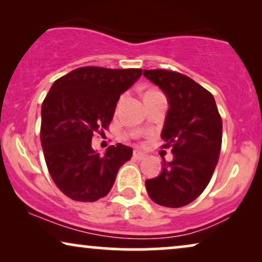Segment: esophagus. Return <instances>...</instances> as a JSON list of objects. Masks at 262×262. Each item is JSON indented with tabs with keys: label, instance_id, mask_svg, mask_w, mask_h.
Returning a JSON list of instances; mask_svg holds the SVG:
<instances>
[{
	"label": "esophagus",
	"instance_id": "esophagus-1",
	"mask_svg": "<svg viewBox=\"0 0 262 262\" xmlns=\"http://www.w3.org/2000/svg\"><path fill=\"white\" fill-rule=\"evenodd\" d=\"M146 157V154H144L141 150H135L134 151V159L136 160H144Z\"/></svg>",
	"mask_w": 262,
	"mask_h": 262
}]
</instances>
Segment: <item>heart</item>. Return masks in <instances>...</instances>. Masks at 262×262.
Returning <instances> with one entry per match:
<instances>
[{"label": "heart", "mask_w": 262, "mask_h": 262, "mask_svg": "<svg viewBox=\"0 0 262 262\" xmlns=\"http://www.w3.org/2000/svg\"><path fill=\"white\" fill-rule=\"evenodd\" d=\"M151 92H156V91H148L146 93H151ZM146 93H145V94H146Z\"/></svg>", "instance_id": "1"}]
</instances>
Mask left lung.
Listing matches in <instances>:
<instances>
[{
    "mask_svg": "<svg viewBox=\"0 0 262 262\" xmlns=\"http://www.w3.org/2000/svg\"><path fill=\"white\" fill-rule=\"evenodd\" d=\"M169 102L161 138L174 159L159 177L145 181L152 202L182 207L202 194L212 178L222 146V118L213 95L191 77L173 70H144Z\"/></svg>",
    "mask_w": 262,
    "mask_h": 262,
    "instance_id": "1",
    "label": "left lung"
}]
</instances>
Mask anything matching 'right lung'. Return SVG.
I'll return each mask as SVG.
<instances>
[{
    "label": "right lung",
    "instance_id": "obj_1",
    "mask_svg": "<svg viewBox=\"0 0 262 262\" xmlns=\"http://www.w3.org/2000/svg\"><path fill=\"white\" fill-rule=\"evenodd\" d=\"M142 69L82 67L53 82L41 105L40 142L57 187L76 202L108 194L119 168L131 159L130 146L110 145L105 155L92 148L105 135L121 93L141 77Z\"/></svg>",
    "mask_w": 262,
    "mask_h": 262
}]
</instances>
